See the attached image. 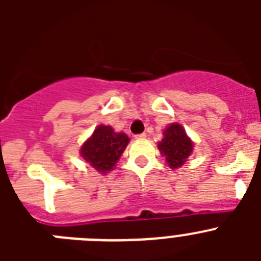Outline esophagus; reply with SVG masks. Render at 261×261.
I'll list each match as a JSON object with an SVG mask.
<instances>
[{
  "instance_id": "34e87169",
  "label": "esophagus",
  "mask_w": 261,
  "mask_h": 261,
  "mask_svg": "<svg viewBox=\"0 0 261 261\" xmlns=\"http://www.w3.org/2000/svg\"><path fill=\"white\" fill-rule=\"evenodd\" d=\"M136 138H137V140H145V138H146V135H145V133H140V135H136Z\"/></svg>"
}]
</instances>
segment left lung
I'll return each instance as SVG.
<instances>
[{
  "label": "left lung",
  "mask_w": 261,
  "mask_h": 261,
  "mask_svg": "<svg viewBox=\"0 0 261 261\" xmlns=\"http://www.w3.org/2000/svg\"><path fill=\"white\" fill-rule=\"evenodd\" d=\"M163 135L165 137L158 144L159 151L166 156V161L170 167H180L192 153L193 142L186 135L183 126L176 123L167 126Z\"/></svg>",
  "instance_id": "1"
}]
</instances>
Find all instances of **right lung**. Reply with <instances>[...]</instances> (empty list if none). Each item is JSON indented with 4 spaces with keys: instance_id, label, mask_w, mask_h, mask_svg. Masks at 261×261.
Segmentation results:
<instances>
[{
    "instance_id": "right-lung-1",
    "label": "right lung",
    "mask_w": 261,
    "mask_h": 261,
    "mask_svg": "<svg viewBox=\"0 0 261 261\" xmlns=\"http://www.w3.org/2000/svg\"><path fill=\"white\" fill-rule=\"evenodd\" d=\"M129 142L125 133H116L107 125H99L93 136L82 145L81 155L96 171L106 174L114 168Z\"/></svg>"
}]
</instances>
